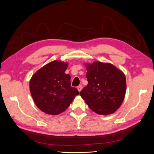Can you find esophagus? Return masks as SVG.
Instances as JSON below:
<instances>
[{"instance_id":"34e87169","label":"esophagus","mask_w":154,"mask_h":154,"mask_svg":"<svg viewBox=\"0 0 154 154\" xmlns=\"http://www.w3.org/2000/svg\"><path fill=\"white\" fill-rule=\"evenodd\" d=\"M82 88H83V87H82V85L78 86V87H77V88H78V91L79 92H80V91H82Z\"/></svg>"}]
</instances>
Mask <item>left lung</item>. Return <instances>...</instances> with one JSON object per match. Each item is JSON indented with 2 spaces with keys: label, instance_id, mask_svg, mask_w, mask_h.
<instances>
[{
  "label": "left lung",
  "instance_id": "1",
  "mask_svg": "<svg viewBox=\"0 0 154 154\" xmlns=\"http://www.w3.org/2000/svg\"><path fill=\"white\" fill-rule=\"evenodd\" d=\"M88 84L80 94L97 114L114 113L124 100L127 82L124 72L113 64L101 62L85 63Z\"/></svg>",
  "mask_w": 154,
  "mask_h": 154
}]
</instances>
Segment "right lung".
Segmentation results:
<instances>
[{
    "instance_id": "right-lung-1",
    "label": "right lung",
    "mask_w": 154,
    "mask_h": 154,
    "mask_svg": "<svg viewBox=\"0 0 154 154\" xmlns=\"http://www.w3.org/2000/svg\"><path fill=\"white\" fill-rule=\"evenodd\" d=\"M68 63L54 60L32 74L29 81L31 95L43 112L58 115L66 110L79 94L71 87V76L65 73Z\"/></svg>"
}]
</instances>
